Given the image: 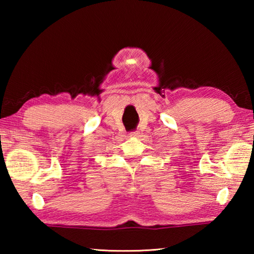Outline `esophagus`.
Listing matches in <instances>:
<instances>
[{
    "mask_svg": "<svg viewBox=\"0 0 254 254\" xmlns=\"http://www.w3.org/2000/svg\"><path fill=\"white\" fill-rule=\"evenodd\" d=\"M128 135H130V136H139V135H140V132H137V131H132V132L128 133Z\"/></svg>",
    "mask_w": 254,
    "mask_h": 254,
    "instance_id": "obj_1",
    "label": "esophagus"
}]
</instances>
